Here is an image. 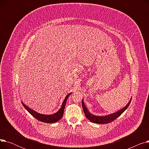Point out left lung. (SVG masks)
Returning <instances> with one entry per match:
<instances>
[{
	"mask_svg": "<svg viewBox=\"0 0 149 149\" xmlns=\"http://www.w3.org/2000/svg\"><path fill=\"white\" fill-rule=\"evenodd\" d=\"M131 100H132V97H131L130 100H129V103L123 108L120 109V110L116 112L109 114V115H104V116H97V115L92 114L88 110L86 106V105L84 103L83 98L82 100V107L83 109V111L84 112L85 116H86V118L89 121H91V122H93V123H97V124H107V123H110L112 122L113 121H114L115 119L118 118V116H120L125 111H126L127 109V107H129V106L131 102Z\"/></svg>",
	"mask_w": 149,
	"mask_h": 149,
	"instance_id": "left-lung-1",
	"label": "left lung"
}]
</instances>
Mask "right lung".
<instances>
[{
    "instance_id": "right-lung-1",
    "label": "right lung",
    "mask_w": 149,
    "mask_h": 149,
    "mask_svg": "<svg viewBox=\"0 0 149 149\" xmlns=\"http://www.w3.org/2000/svg\"><path fill=\"white\" fill-rule=\"evenodd\" d=\"M71 93H72V92L69 93L66 96L63 101L61 106L60 107L59 110L57 112L54 113L53 114H51V115H45V114H42L40 113H38L37 112L33 110L32 109H31L29 107H28L27 106H26L24 103L22 102V104L23 106V107L25 108L26 110L31 115H33L35 118H36L38 121L43 122V123H54L60 120L61 119V118L63 117V115L64 110H65V107L66 106L67 100Z\"/></svg>"
}]
</instances>
